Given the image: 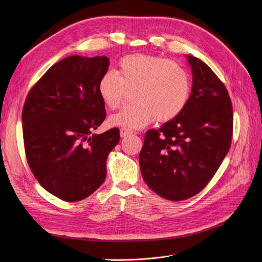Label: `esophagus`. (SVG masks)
<instances>
[{"label":"esophagus","mask_w":262,"mask_h":262,"mask_svg":"<svg viewBox=\"0 0 262 262\" xmlns=\"http://www.w3.org/2000/svg\"><path fill=\"white\" fill-rule=\"evenodd\" d=\"M131 133H132V130H130L128 128H121L120 129V136H121V138H124L126 136H129V134H131Z\"/></svg>","instance_id":"esophagus-1"}]
</instances>
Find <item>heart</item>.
I'll return each mask as SVG.
<instances>
[{
    "label": "heart",
    "instance_id": "obj_1",
    "mask_svg": "<svg viewBox=\"0 0 262 262\" xmlns=\"http://www.w3.org/2000/svg\"><path fill=\"white\" fill-rule=\"evenodd\" d=\"M133 92L136 104L109 118V124L141 129L156 120L168 122L186 108L190 78L179 63L157 55L134 53L119 62L118 72L105 73L98 82V94L110 109L120 108Z\"/></svg>",
    "mask_w": 262,
    "mask_h": 262
}]
</instances>
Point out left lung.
<instances>
[{
	"instance_id": "8db88e82",
	"label": "left lung",
	"mask_w": 262,
	"mask_h": 262,
	"mask_svg": "<svg viewBox=\"0 0 262 262\" xmlns=\"http://www.w3.org/2000/svg\"><path fill=\"white\" fill-rule=\"evenodd\" d=\"M192 91L178 117L145 133L139 155L146 185L171 201L199 193L215 175L233 137V107L224 84L203 61L187 55Z\"/></svg>"
}]
</instances>
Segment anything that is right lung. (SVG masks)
Segmentation results:
<instances>
[{"instance_id": "1", "label": "right lung", "mask_w": 262, "mask_h": 262, "mask_svg": "<svg viewBox=\"0 0 262 262\" xmlns=\"http://www.w3.org/2000/svg\"><path fill=\"white\" fill-rule=\"evenodd\" d=\"M107 57L71 55L53 64L29 91L21 113L30 170L47 191L67 202L90 196L107 173L119 129L92 134L106 118L98 82Z\"/></svg>"}]
</instances>
